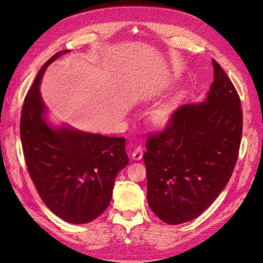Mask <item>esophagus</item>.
Returning a JSON list of instances; mask_svg holds the SVG:
<instances>
[{"label": "esophagus", "instance_id": "34e87169", "mask_svg": "<svg viewBox=\"0 0 263 263\" xmlns=\"http://www.w3.org/2000/svg\"><path fill=\"white\" fill-rule=\"evenodd\" d=\"M143 156V149L141 147H137L135 152L132 153V159L133 160H141Z\"/></svg>", "mask_w": 263, "mask_h": 263}]
</instances>
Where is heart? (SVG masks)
<instances>
[{"mask_svg": "<svg viewBox=\"0 0 263 263\" xmlns=\"http://www.w3.org/2000/svg\"><path fill=\"white\" fill-rule=\"evenodd\" d=\"M184 100H185V92L178 91L164 103L159 104L152 113V121L155 126L164 130L174 124Z\"/></svg>", "mask_w": 263, "mask_h": 263, "instance_id": "b5f03b06", "label": "heart"}]
</instances>
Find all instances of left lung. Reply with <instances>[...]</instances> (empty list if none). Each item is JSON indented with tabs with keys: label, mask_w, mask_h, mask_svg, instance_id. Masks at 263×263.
I'll return each mask as SVG.
<instances>
[{
	"label": "left lung",
	"mask_w": 263,
	"mask_h": 263,
	"mask_svg": "<svg viewBox=\"0 0 263 263\" xmlns=\"http://www.w3.org/2000/svg\"><path fill=\"white\" fill-rule=\"evenodd\" d=\"M210 90L181 107L174 124L150 136L143 161L148 204L166 224L199 217L227 185L242 137L241 100L216 61Z\"/></svg>",
	"instance_id": "8db88e82"
}]
</instances>
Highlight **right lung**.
<instances>
[{
  "instance_id": "right-lung-1",
  "label": "right lung",
  "mask_w": 263,
  "mask_h": 263,
  "mask_svg": "<svg viewBox=\"0 0 263 263\" xmlns=\"http://www.w3.org/2000/svg\"><path fill=\"white\" fill-rule=\"evenodd\" d=\"M43 65L25 98L20 137L28 172L39 197L53 214L71 224H87L107 208L115 178L128 164L125 139L55 125L42 98Z\"/></svg>"
}]
</instances>
